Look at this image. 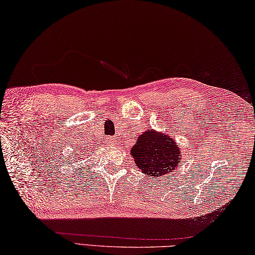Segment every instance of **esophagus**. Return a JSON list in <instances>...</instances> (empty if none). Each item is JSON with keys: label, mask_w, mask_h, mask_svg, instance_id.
<instances>
[{"label": "esophagus", "mask_w": 255, "mask_h": 255, "mask_svg": "<svg viewBox=\"0 0 255 255\" xmlns=\"http://www.w3.org/2000/svg\"><path fill=\"white\" fill-rule=\"evenodd\" d=\"M109 140H110V142H113V140H114V139H109Z\"/></svg>", "instance_id": "esophagus-1"}]
</instances>
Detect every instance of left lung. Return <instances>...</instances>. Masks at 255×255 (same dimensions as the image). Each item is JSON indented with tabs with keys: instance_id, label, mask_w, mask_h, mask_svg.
<instances>
[{
	"instance_id": "8db88e82",
	"label": "left lung",
	"mask_w": 255,
	"mask_h": 255,
	"mask_svg": "<svg viewBox=\"0 0 255 255\" xmlns=\"http://www.w3.org/2000/svg\"><path fill=\"white\" fill-rule=\"evenodd\" d=\"M130 154L143 174L159 177L177 167L183 152L178 143L167 133L146 130L138 137Z\"/></svg>"
}]
</instances>
